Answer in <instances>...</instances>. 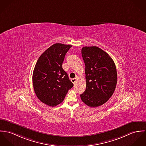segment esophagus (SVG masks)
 Masks as SVG:
<instances>
[{"label": "esophagus", "mask_w": 146, "mask_h": 146, "mask_svg": "<svg viewBox=\"0 0 146 146\" xmlns=\"http://www.w3.org/2000/svg\"><path fill=\"white\" fill-rule=\"evenodd\" d=\"M77 78H72V79H71V81H72V82L73 83H75L76 82V81H77Z\"/></svg>", "instance_id": "obj_1"}]
</instances>
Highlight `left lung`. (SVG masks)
Returning <instances> with one entry per match:
<instances>
[{"label":"left lung","instance_id":"obj_1","mask_svg":"<svg viewBox=\"0 0 146 146\" xmlns=\"http://www.w3.org/2000/svg\"><path fill=\"white\" fill-rule=\"evenodd\" d=\"M85 64L86 88L80 95L87 106L96 108L111 97L117 83V72L113 59L97 46L82 49Z\"/></svg>","mask_w":146,"mask_h":146}]
</instances>
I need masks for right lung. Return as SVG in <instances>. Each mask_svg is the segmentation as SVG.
Here are the masks:
<instances>
[{"instance_id":"obj_1","label":"right lung","mask_w":146,"mask_h":146,"mask_svg":"<svg viewBox=\"0 0 146 146\" xmlns=\"http://www.w3.org/2000/svg\"><path fill=\"white\" fill-rule=\"evenodd\" d=\"M70 45L56 43L46 50L39 57L33 75V89L43 103L55 106L63 102L73 84L62 68Z\"/></svg>"}]
</instances>
